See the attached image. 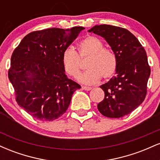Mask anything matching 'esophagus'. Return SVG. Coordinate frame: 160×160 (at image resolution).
Instances as JSON below:
<instances>
[{"label": "esophagus", "mask_w": 160, "mask_h": 160, "mask_svg": "<svg viewBox=\"0 0 160 160\" xmlns=\"http://www.w3.org/2000/svg\"><path fill=\"white\" fill-rule=\"evenodd\" d=\"M82 89H84L86 91H89L92 89V87H89V86H82Z\"/></svg>", "instance_id": "esophagus-1"}]
</instances>
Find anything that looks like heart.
<instances>
[{
	"label": "heart",
	"instance_id": "1",
	"mask_svg": "<svg viewBox=\"0 0 160 160\" xmlns=\"http://www.w3.org/2000/svg\"><path fill=\"white\" fill-rule=\"evenodd\" d=\"M87 62L89 68L80 76L79 80L86 84L98 82L102 77L104 80L111 78L117 69V57L111 48L104 47L103 43L95 36H87L78 44V53L68 48L64 50L62 62L65 73L72 78H78Z\"/></svg>",
	"mask_w": 160,
	"mask_h": 160
}]
</instances>
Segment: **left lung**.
Masks as SVG:
<instances>
[{"label": "left lung", "instance_id": "obj_1", "mask_svg": "<svg viewBox=\"0 0 160 160\" xmlns=\"http://www.w3.org/2000/svg\"><path fill=\"white\" fill-rule=\"evenodd\" d=\"M89 32L106 40L118 62L116 76L100 86L104 98L98 104V111L109 118L124 117L136 109L146 97L150 74L146 51L136 37L123 28L100 25Z\"/></svg>", "mask_w": 160, "mask_h": 160}]
</instances>
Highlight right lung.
Wrapping results in <instances>:
<instances>
[{
	"mask_svg": "<svg viewBox=\"0 0 160 160\" xmlns=\"http://www.w3.org/2000/svg\"><path fill=\"white\" fill-rule=\"evenodd\" d=\"M83 29L52 28L32 32L14 49L9 80L18 104L34 118L58 119L67 111L73 93L81 88L66 76L62 56Z\"/></svg>",
	"mask_w": 160,
	"mask_h": 160,
	"instance_id": "right-lung-1",
	"label": "right lung"
}]
</instances>
